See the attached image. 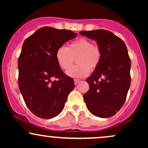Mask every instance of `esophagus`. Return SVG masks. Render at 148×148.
<instances>
[{"label": "esophagus", "instance_id": "obj_1", "mask_svg": "<svg viewBox=\"0 0 148 148\" xmlns=\"http://www.w3.org/2000/svg\"><path fill=\"white\" fill-rule=\"evenodd\" d=\"M74 84L77 85L78 83H79V81H80V80H79V79H74Z\"/></svg>", "mask_w": 148, "mask_h": 148}]
</instances>
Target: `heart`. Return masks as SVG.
<instances>
[{
    "mask_svg": "<svg viewBox=\"0 0 148 148\" xmlns=\"http://www.w3.org/2000/svg\"><path fill=\"white\" fill-rule=\"evenodd\" d=\"M77 65L71 68L74 59ZM58 65L62 69H67V76L73 78H82L87 76L90 71H94L99 65L101 58L99 48L93 45L92 42L85 38H81L69 44L66 48L60 47L56 53Z\"/></svg>",
    "mask_w": 148,
    "mask_h": 148,
    "instance_id": "heart-1",
    "label": "heart"
}]
</instances>
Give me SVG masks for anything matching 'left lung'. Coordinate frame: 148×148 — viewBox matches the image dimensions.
I'll use <instances>...</instances> for the list:
<instances>
[{"label":"left lung","instance_id":"8db88e82","mask_svg":"<svg viewBox=\"0 0 148 148\" xmlns=\"http://www.w3.org/2000/svg\"><path fill=\"white\" fill-rule=\"evenodd\" d=\"M80 35L95 40L101 52L99 65L86 80L90 86L84 95L86 107L97 117L110 118L123 106L130 87L131 60L127 47L108 30H84Z\"/></svg>","mask_w":148,"mask_h":148}]
</instances>
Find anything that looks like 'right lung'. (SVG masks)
I'll return each mask as SVG.
<instances>
[{"label": "right lung", "instance_id": "1", "mask_svg": "<svg viewBox=\"0 0 148 148\" xmlns=\"http://www.w3.org/2000/svg\"><path fill=\"white\" fill-rule=\"evenodd\" d=\"M77 34L68 30L42 27L23 42L18 60V88L30 111L36 116L50 119L63 110L74 81L64 74L56 53ZM53 77L58 80L52 81Z\"/></svg>", "mask_w": 148, "mask_h": 148}]
</instances>
